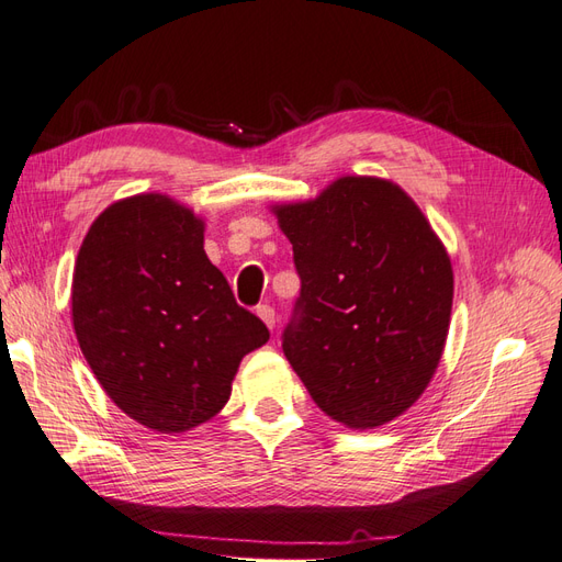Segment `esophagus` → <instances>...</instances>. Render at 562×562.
Wrapping results in <instances>:
<instances>
[{"mask_svg": "<svg viewBox=\"0 0 562 562\" xmlns=\"http://www.w3.org/2000/svg\"><path fill=\"white\" fill-rule=\"evenodd\" d=\"M256 315H258V318H261L270 329L276 327V308H272V306H268V304L258 306V308H256Z\"/></svg>", "mask_w": 562, "mask_h": 562, "instance_id": "1", "label": "esophagus"}]
</instances>
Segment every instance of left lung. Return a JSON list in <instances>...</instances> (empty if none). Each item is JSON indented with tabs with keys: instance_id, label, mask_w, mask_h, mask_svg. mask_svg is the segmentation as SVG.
Instances as JSON below:
<instances>
[{
	"instance_id": "1",
	"label": "left lung",
	"mask_w": 562,
	"mask_h": 562,
	"mask_svg": "<svg viewBox=\"0 0 562 562\" xmlns=\"http://www.w3.org/2000/svg\"><path fill=\"white\" fill-rule=\"evenodd\" d=\"M301 294L282 351L329 418L372 429L420 398L449 335L453 270L398 184L347 176L272 209Z\"/></svg>"
}]
</instances>
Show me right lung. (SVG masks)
<instances>
[{"label":"right lung","instance_id":"add662e5","mask_svg":"<svg viewBox=\"0 0 562 562\" xmlns=\"http://www.w3.org/2000/svg\"><path fill=\"white\" fill-rule=\"evenodd\" d=\"M74 327L109 398L172 435L211 420L270 333L204 251V221L166 194L111 204L82 239Z\"/></svg>","mask_w":562,"mask_h":562}]
</instances>
